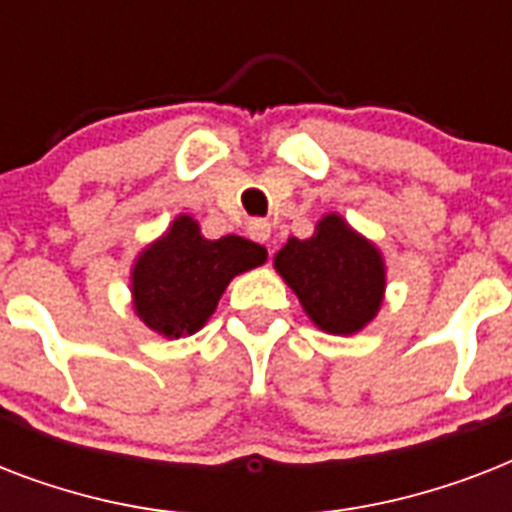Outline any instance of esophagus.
Instances as JSON below:
<instances>
[{
	"label": "esophagus",
	"mask_w": 512,
	"mask_h": 512,
	"mask_svg": "<svg viewBox=\"0 0 512 512\" xmlns=\"http://www.w3.org/2000/svg\"><path fill=\"white\" fill-rule=\"evenodd\" d=\"M247 233L255 241H260V244H268V241H271L273 228H271V223H268V220H249Z\"/></svg>",
	"instance_id": "1"
}]
</instances>
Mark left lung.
Returning <instances> with one entry per match:
<instances>
[{"instance_id": "1", "label": "left lung", "mask_w": 512, "mask_h": 512, "mask_svg": "<svg viewBox=\"0 0 512 512\" xmlns=\"http://www.w3.org/2000/svg\"><path fill=\"white\" fill-rule=\"evenodd\" d=\"M308 319L329 335H356L377 316L385 295L380 249L329 212L311 239H287L273 257Z\"/></svg>"}]
</instances>
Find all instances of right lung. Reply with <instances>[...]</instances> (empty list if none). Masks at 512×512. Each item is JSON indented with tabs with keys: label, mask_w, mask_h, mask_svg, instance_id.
<instances>
[{
	"label": "right lung",
	"mask_w": 512,
	"mask_h": 512,
	"mask_svg": "<svg viewBox=\"0 0 512 512\" xmlns=\"http://www.w3.org/2000/svg\"><path fill=\"white\" fill-rule=\"evenodd\" d=\"M265 247L241 236L204 239L191 215H177L132 268V305L140 321L164 337L199 332L233 276L265 263Z\"/></svg>",
	"instance_id": "1"
}]
</instances>
